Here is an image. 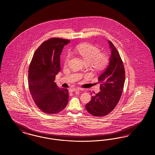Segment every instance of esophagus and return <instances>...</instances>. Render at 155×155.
I'll use <instances>...</instances> for the list:
<instances>
[{"label": "esophagus", "mask_w": 155, "mask_h": 155, "mask_svg": "<svg viewBox=\"0 0 155 155\" xmlns=\"http://www.w3.org/2000/svg\"><path fill=\"white\" fill-rule=\"evenodd\" d=\"M80 89L78 88H70L69 89V91L70 92H75V91H79Z\"/></svg>", "instance_id": "34e87169"}]
</instances>
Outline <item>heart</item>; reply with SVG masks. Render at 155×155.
Masks as SVG:
<instances>
[{
	"label": "heart",
	"mask_w": 155,
	"mask_h": 155,
	"mask_svg": "<svg viewBox=\"0 0 155 155\" xmlns=\"http://www.w3.org/2000/svg\"><path fill=\"white\" fill-rule=\"evenodd\" d=\"M77 52L84 61L89 64L96 71L104 70L109 63V58L107 55L102 53L99 48L93 45L84 44L78 46L76 48ZM72 57L71 52L66 53L64 58V64L67 65Z\"/></svg>",
	"instance_id": "b5f03b06"
}]
</instances>
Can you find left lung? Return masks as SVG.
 I'll return each mask as SVG.
<instances>
[{
    "label": "left lung",
    "mask_w": 155,
    "mask_h": 155,
    "mask_svg": "<svg viewBox=\"0 0 155 155\" xmlns=\"http://www.w3.org/2000/svg\"><path fill=\"white\" fill-rule=\"evenodd\" d=\"M111 54L109 64L99 78L101 91L92 95L85 108L94 116L102 117L116 107L121 96L125 82V69L118 51L109 41Z\"/></svg>",
    "instance_id": "8db88e82"
}]
</instances>
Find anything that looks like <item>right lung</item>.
<instances>
[{
	"label": "right lung",
	"instance_id": "right-lung-1",
	"mask_svg": "<svg viewBox=\"0 0 155 155\" xmlns=\"http://www.w3.org/2000/svg\"><path fill=\"white\" fill-rule=\"evenodd\" d=\"M70 40L52 38L36 50L28 70V87L37 107L45 113L63 110L68 103V91L59 88L54 80L60 71V56Z\"/></svg>",
	"mask_w": 155,
	"mask_h": 155
}]
</instances>
